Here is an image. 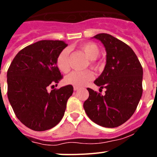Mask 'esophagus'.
<instances>
[{
  "instance_id": "34e87169",
  "label": "esophagus",
  "mask_w": 157,
  "mask_h": 157,
  "mask_svg": "<svg viewBox=\"0 0 157 157\" xmlns=\"http://www.w3.org/2000/svg\"><path fill=\"white\" fill-rule=\"evenodd\" d=\"M79 89H80V87H78V86H74V90H75V91L78 90Z\"/></svg>"
}]
</instances>
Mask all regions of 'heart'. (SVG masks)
<instances>
[{
    "label": "heart",
    "mask_w": 157,
    "mask_h": 157,
    "mask_svg": "<svg viewBox=\"0 0 157 157\" xmlns=\"http://www.w3.org/2000/svg\"><path fill=\"white\" fill-rule=\"evenodd\" d=\"M89 60H90V65L92 67L97 68L99 63L96 61V59L100 54V48L97 44L91 42L83 43L79 46ZM69 54L70 51L68 48L62 50L58 54L56 60V64L57 68L62 73H67L70 70L69 63ZM94 74L90 70L83 71H73L65 77V82L67 84L74 85L76 86H83L86 85L88 82L93 80Z\"/></svg>",
    "instance_id": "1"
}]
</instances>
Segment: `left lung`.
I'll list each match as a JSON object with an SVG mask.
<instances>
[{"label": "left lung", "mask_w": 157, "mask_h": 157, "mask_svg": "<svg viewBox=\"0 0 157 157\" xmlns=\"http://www.w3.org/2000/svg\"><path fill=\"white\" fill-rule=\"evenodd\" d=\"M103 43L106 63L94 83L106 88L103 96L90 88L83 108L98 125L114 128L128 121L136 110L143 94V67L130 47L108 33L94 36Z\"/></svg>", "instance_id": "1"}]
</instances>
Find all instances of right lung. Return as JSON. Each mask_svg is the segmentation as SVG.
<instances>
[{
	"mask_svg": "<svg viewBox=\"0 0 157 157\" xmlns=\"http://www.w3.org/2000/svg\"><path fill=\"white\" fill-rule=\"evenodd\" d=\"M62 40H40L17 53L7 74V97L17 119L35 131L55 127L63 118L72 85L54 89L63 76L56 64Z\"/></svg>",
	"mask_w": 157,
	"mask_h": 157,
	"instance_id": "right-lung-1",
	"label": "right lung"
}]
</instances>
